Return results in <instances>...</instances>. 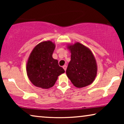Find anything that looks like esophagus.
Instances as JSON below:
<instances>
[{"mask_svg":"<svg viewBox=\"0 0 124 124\" xmlns=\"http://www.w3.org/2000/svg\"><path fill=\"white\" fill-rule=\"evenodd\" d=\"M62 68H63V69L65 70V71L66 70V69H67V65H64L63 67H62Z\"/></svg>","mask_w":124,"mask_h":124,"instance_id":"obj_1","label":"esophagus"}]
</instances>
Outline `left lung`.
I'll return each instance as SVG.
<instances>
[{
    "mask_svg": "<svg viewBox=\"0 0 124 124\" xmlns=\"http://www.w3.org/2000/svg\"><path fill=\"white\" fill-rule=\"evenodd\" d=\"M71 60L66 74L73 85L81 88L92 84L97 74V64L91 51L79 42L68 45Z\"/></svg>",
    "mask_w": 124,
    "mask_h": 124,
    "instance_id": "1",
    "label": "left lung"
}]
</instances>
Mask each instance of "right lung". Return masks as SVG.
<instances>
[{"mask_svg":"<svg viewBox=\"0 0 124 124\" xmlns=\"http://www.w3.org/2000/svg\"><path fill=\"white\" fill-rule=\"evenodd\" d=\"M55 45L50 40L38 44L30 53L26 64L27 75L34 85L42 89L52 87L65 70L52 57Z\"/></svg>","mask_w":124,"mask_h":124,"instance_id":"right-lung-1","label":"right lung"}]
</instances>
